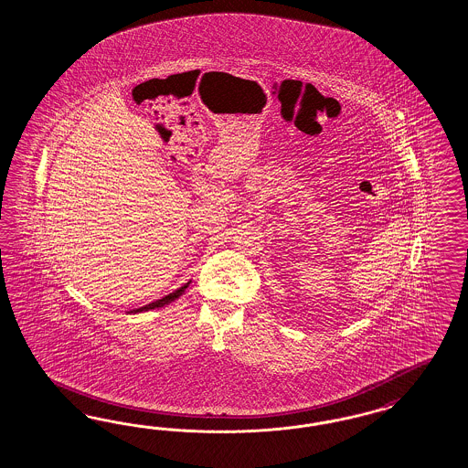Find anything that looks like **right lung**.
I'll return each mask as SVG.
<instances>
[{
    "label": "right lung",
    "mask_w": 468,
    "mask_h": 468,
    "mask_svg": "<svg viewBox=\"0 0 468 468\" xmlns=\"http://www.w3.org/2000/svg\"><path fill=\"white\" fill-rule=\"evenodd\" d=\"M188 284H190V282L188 283H185L184 286H180L178 290H175L173 293H170V295H166V297L159 298V300H156V302H153V303H147V305H144V307H141V309H133L132 314H137V312H145V311H153V309H159V307H165V305H168V303H171V302H175L176 298L180 297V295H184L185 290L188 288Z\"/></svg>",
    "instance_id": "obj_1"
}]
</instances>
